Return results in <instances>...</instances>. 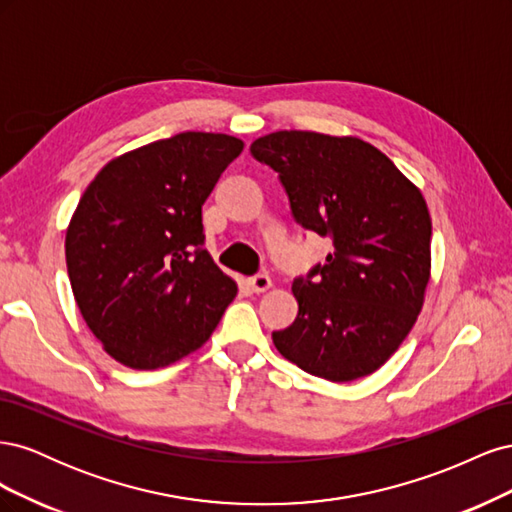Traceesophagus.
Returning a JSON list of instances; mask_svg holds the SVG:
<instances>
[{
	"instance_id": "1",
	"label": "esophagus",
	"mask_w": 512,
	"mask_h": 512,
	"mask_svg": "<svg viewBox=\"0 0 512 512\" xmlns=\"http://www.w3.org/2000/svg\"><path fill=\"white\" fill-rule=\"evenodd\" d=\"M247 286L252 288V292L260 294V292H267L273 286V282H271L269 275L258 273V275H254V277H250V280H247Z\"/></svg>"
}]
</instances>
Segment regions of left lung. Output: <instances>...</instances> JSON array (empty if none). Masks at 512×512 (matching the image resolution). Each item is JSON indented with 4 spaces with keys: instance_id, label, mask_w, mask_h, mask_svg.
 <instances>
[{
    "instance_id": "8db88e82",
    "label": "left lung",
    "mask_w": 512,
    "mask_h": 512,
    "mask_svg": "<svg viewBox=\"0 0 512 512\" xmlns=\"http://www.w3.org/2000/svg\"><path fill=\"white\" fill-rule=\"evenodd\" d=\"M250 151L280 175L294 220L333 239L327 262L294 280L299 314L273 333L275 348L331 382L374 374L423 309L431 218L421 190L356 136L282 130Z\"/></svg>"
}]
</instances>
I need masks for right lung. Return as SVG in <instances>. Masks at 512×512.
<instances>
[{
    "label": "right lung",
    "mask_w": 512,
    "mask_h": 512,
    "mask_svg": "<svg viewBox=\"0 0 512 512\" xmlns=\"http://www.w3.org/2000/svg\"><path fill=\"white\" fill-rule=\"evenodd\" d=\"M243 151L237 136L181 132L108 162L66 230L76 305L104 352L158 369L211 337L237 284L203 250V205Z\"/></svg>",
    "instance_id": "1"
}]
</instances>
